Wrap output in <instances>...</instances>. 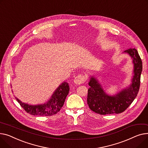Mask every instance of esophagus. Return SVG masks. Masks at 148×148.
Wrapping results in <instances>:
<instances>
[{"label":"esophagus","instance_id":"1","mask_svg":"<svg viewBox=\"0 0 148 148\" xmlns=\"http://www.w3.org/2000/svg\"><path fill=\"white\" fill-rule=\"evenodd\" d=\"M86 81V76L85 75H77L75 79L74 82L77 85H80L82 84H84Z\"/></svg>","mask_w":148,"mask_h":148}]
</instances>
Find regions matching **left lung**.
Returning a JSON list of instances; mask_svg holds the SVG:
<instances>
[{"instance_id":"left-lung-1","label":"left lung","mask_w":148,"mask_h":148,"mask_svg":"<svg viewBox=\"0 0 148 148\" xmlns=\"http://www.w3.org/2000/svg\"><path fill=\"white\" fill-rule=\"evenodd\" d=\"M133 58L134 76L132 84L128 88L121 91L115 96H109L104 92L101 85L94 77H91L88 85L87 104L90 109L100 115L120 114L125 111L134 101L140 85L142 62L136 49L131 48L125 50Z\"/></svg>"}]
</instances>
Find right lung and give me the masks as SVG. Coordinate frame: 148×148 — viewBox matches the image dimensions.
Returning <instances> with one entry per match:
<instances>
[{"mask_svg": "<svg viewBox=\"0 0 148 148\" xmlns=\"http://www.w3.org/2000/svg\"><path fill=\"white\" fill-rule=\"evenodd\" d=\"M69 85L68 83L64 82L59 86L56 90L51 99L45 104L40 105H29L22 103L18 99H16L24 110L32 115L38 116H52L58 113L63 107L67 95L69 94Z\"/></svg>", "mask_w": 148, "mask_h": 148, "instance_id": "right-lung-1", "label": "right lung"}]
</instances>
